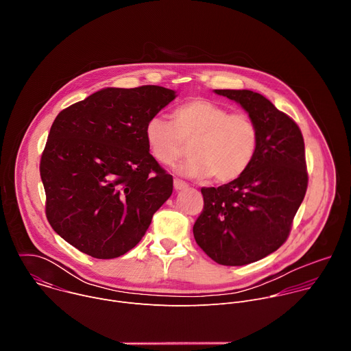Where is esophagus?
Returning <instances> with one entry per match:
<instances>
[{"mask_svg": "<svg viewBox=\"0 0 351 351\" xmlns=\"http://www.w3.org/2000/svg\"><path fill=\"white\" fill-rule=\"evenodd\" d=\"M173 187H175V190H184V189L189 187V184L186 182L180 180V179H175L173 180Z\"/></svg>", "mask_w": 351, "mask_h": 351, "instance_id": "obj_1", "label": "esophagus"}]
</instances>
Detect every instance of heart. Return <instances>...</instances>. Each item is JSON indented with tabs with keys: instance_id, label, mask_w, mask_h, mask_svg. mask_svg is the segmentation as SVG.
Returning a JSON list of instances; mask_svg holds the SVG:
<instances>
[{
	"instance_id": "heart-1",
	"label": "heart",
	"mask_w": 351,
	"mask_h": 351,
	"mask_svg": "<svg viewBox=\"0 0 351 351\" xmlns=\"http://www.w3.org/2000/svg\"><path fill=\"white\" fill-rule=\"evenodd\" d=\"M148 153L164 167L190 156L178 171L189 178L214 176L219 183L240 178L252 165L260 143V132L252 117L230 111L210 99L197 98L178 106L171 122L154 117L144 128Z\"/></svg>"
}]
</instances>
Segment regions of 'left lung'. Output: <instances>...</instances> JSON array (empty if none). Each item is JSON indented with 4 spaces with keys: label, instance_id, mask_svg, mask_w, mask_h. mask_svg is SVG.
<instances>
[{
    "label": "left lung",
    "instance_id": "left-lung-1",
    "mask_svg": "<svg viewBox=\"0 0 351 351\" xmlns=\"http://www.w3.org/2000/svg\"><path fill=\"white\" fill-rule=\"evenodd\" d=\"M234 99L260 132L257 154L236 180L203 187L204 208L194 222L197 244L228 267L258 261L287 240L303 203L308 173L302 130L269 99L252 90H215Z\"/></svg>",
    "mask_w": 351,
    "mask_h": 351
}]
</instances>
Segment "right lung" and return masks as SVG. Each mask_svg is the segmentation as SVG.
I'll return each mask as SVG.
<instances>
[{
	"instance_id": "right-lung-1",
	"label": "right lung",
	"mask_w": 351,
	"mask_h": 351,
	"mask_svg": "<svg viewBox=\"0 0 351 351\" xmlns=\"http://www.w3.org/2000/svg\"><path fill=\"white\" fill-rule=\"evenodd\" d=\"M173 98L161 86L108 87L56 118L40 160L45 215L79 252L123 256L171 197L173 178L149 156L144 128Z\"/></svg>"
}]
</instances>
